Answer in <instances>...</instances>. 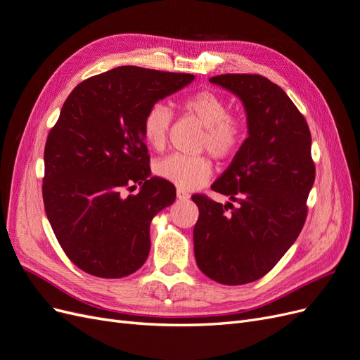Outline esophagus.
<instances>
[{
    "mask_svg": "<svg viewBox=\"0 0 360 360\" xmlns=\"http://www.w3.org/2000/svg\"><path fill=\"white\" fill-rule=\"evenodd\" d=\"M177 198H179L180 201H189L191 195H189L188 192H184L183 189H177Z\"/></svg>",
    "mask_w": 360,
    "mask_h": 360,
    "instance_id": "34e87169",
    "label": "esophagus"
}]
</instances>
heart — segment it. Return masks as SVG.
I'll list each match as a JSON object with an SVG mask.
<instances>
[{
    "label": "heart",
    "instance_id": "b5f03b06",
    "mask_svg": "<svg viewBox=\"0 0 360 360\" xmlns=\"http://www.w3.org/2000/svg\"><path fill=\"white\" fill-rule=\"evenodd\" d=\"M183 111L204 126L200 147L207 150L216 160L231 159L242 148L246 139L245 120L228 114V103L219 94L210 90H200L181 101ZM172 123L169 108L156 103L146 112L143 135L147 144L160 151L167 144ZM155 172L163 180L176 184L180 189H197L210 179L212 167L204 156L169 155L156 162Z\"/></svg>",
    "mask_w": 360,
    "mask_h": 360
}]
</instances>
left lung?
Instances as JSON below:
<instances>
[{
    "label": "left lung",
    "instance_id": "obj_1",
    "mask_svg": "<svg viewBox=\"0 0 360 360\" xmlns=\"http://www.w3.org/2000/svg\"><path fill=\"white\" fill-rule=\"evenodd\" d=\"M210 82L243 102L248 138L212 184L237 207L192 197L200 210L193 250L205 276L242 285L269 274L302 231L315 180L311 132L285 91L264 76L226 73Z\"/></svg>",
    "mask_w": 360,
    "mask_h": 360
}]
</instances>
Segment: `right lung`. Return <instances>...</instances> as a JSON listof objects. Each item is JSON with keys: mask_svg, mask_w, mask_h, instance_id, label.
Here are the masks:
<instances>
[{"mask_svg": "<svg viewBox=\"0 0 360 360\" xmlns=\"http://www.w3.org/2000/svg\"><path fill=\"white\" fill-rule=\"evenodd\" d=\"M193 78L122 66L82 81L64 102L46 139L41 192L60 246L86 274L124 278L146 263L151 219L174 202L176 188L150 177L143 120ZM135 182L140 192L124 198Z\"/></svg>", "mask_w": 360, "mask_h": 360, "instance_id": "obj_1", "label": "right lung"}]
</instances>
